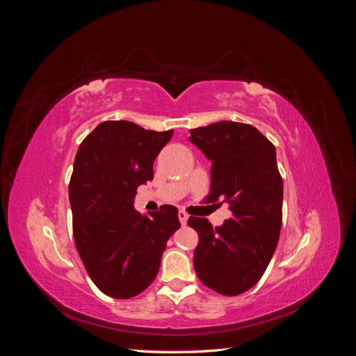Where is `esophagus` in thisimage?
<instances>
[{
	"label": "esophagus",
	"instance_id": "obj_1",
	"mask_svg": "<svg viewBox=\"0 0 356 356\" xmlns=\"http://www.w3.org/2000/svg\"><path fill=\"white\" fill-rule=\"evenodd\" d=\"M178 218H179V221H181L182 225H186V224H187V220H188V215H187V212H184V211H179V212H178Z\"/></svg>",
	"mask_w": 356,
	"mask_h": 356
}]
</instances>
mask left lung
Masks as SVG:
<instances>
[{
	"instance_id": "1",
	"label": "left lung",
	"mask_w": 356,
	"mask_h": 356,
	"mask_svg": "<svg viewBox=\"0 0 356 356\" xmlns=\"http://www.w3.org/2000/svg\"><path fill=\"white\" fill-rule=\"evenodd\" d=\"M190 143L212 161L208 202L229 203L233 217L220 227L190 217L199 233L196 275L222 296H238L260 281L282 225L284 184L276 149L251 124L218 122L191 129Z\"/></svg>"
}]
</instances>
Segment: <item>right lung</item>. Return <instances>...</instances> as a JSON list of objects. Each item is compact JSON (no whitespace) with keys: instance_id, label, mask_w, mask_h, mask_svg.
<instances>
[{"instance_id":"add662e5","label":"right lung","mask_w":356,"mask_h":356,"mask_svg":"<svg viewBox=\"0 0 356 356\" xmlns=\"http://www.w3.org/2000/svg\"><path fill=\"white\" fill-rule=\"evenodd\" d=\"M174 131H145L132 122H104L84 138L70 181L72 232L93 284L113 298H132L159 272L166 242L179 227L178 209L163 204L141 215L136 188Z\"/></svg>"}]
</instances>
